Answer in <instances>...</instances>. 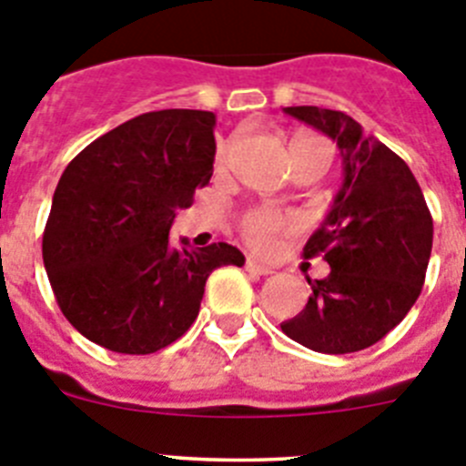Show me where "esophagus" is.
<instances>
[{"instance_id": "1", "label": "esophagus", "mask_w": 466, "mask_h": 466, "mask_svg": "<svg viewBox=\"0 0 466 466\" xmlns=\"http://www.w3.org/2000/svg\"><path fill=\"white\" fill-rule=\"evenodd\" d=\"M245 268L249 270V273H254V275H270V273H273V268H268V266H263V263L254 261V258H247Z\"/></svg>"}]
</instances>
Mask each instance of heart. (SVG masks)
<instances>
[{"label": "heart", "instance_id": "b5f03b06", "mask_svg": "<svg viewBox=\"0 0 466 466\" xmlns=\"http://www.w3.org/2000/svg\"><path fill=\"white\" fill-rule=\"evenodd\" d=\"M294 144H322V147H327L329 149V154H331V147H329L324 139H315V137L299 139V142H294ZM228 149H230L228 144H226V147H221L219 163H224V160L228 158ZM299 226L300 224L294 214H284V212H279V209H273V208L249 209V212H247L240 221L242 236H245V240L249 242L254 249H258V252H270V249H275V245H278V238L284 236V233H294Z\"/></svg>", "mask_w": 466, "mask_h": 466}]
</instances>
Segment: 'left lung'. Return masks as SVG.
I'll use <instances>...</instances> for the list:
<instances>
[{
  "label": "left lung",
  "mask_w": 466,
  "mask_h": 466,
  "mask_svg": "<svg viewBox=\"0 0 466 466\" xmlns=\"http://www.w3.org/2000/svg\"><path fill=\"white\" fill-rule=\"evenodd\" d=\"M284 111L339 144L345 179L303 247V257H322L331 273L308 278L306 308L279 327L315 352H360L385 339L418 300L434 221L410 167L355 118L319 106Z\"/></svg>",
  "instance_id": "obj_1"
}]
</instances>
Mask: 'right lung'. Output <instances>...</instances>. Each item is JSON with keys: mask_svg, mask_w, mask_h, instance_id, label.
I'll list each match as a JSON object with an SVG mask.
<instances>
[{"mask_svg": "<svg viewBox=\"0 0 466 466\" xmlns=\"http://www.w3.org/2000/svg\"><path fill=\"white\" fill-rule=\"evenodd\" d=\"M214 126L212 111H149L65 167L41 252L57 306L93 343L121 355L167 348L196 322L209 273L245 263L226 242L170 245L175 209L212 177Z\"/></svg>", "mask_w": 466, "mask_h": 466, "instance_id": "1", "label": "right lung"}]
</instances>
